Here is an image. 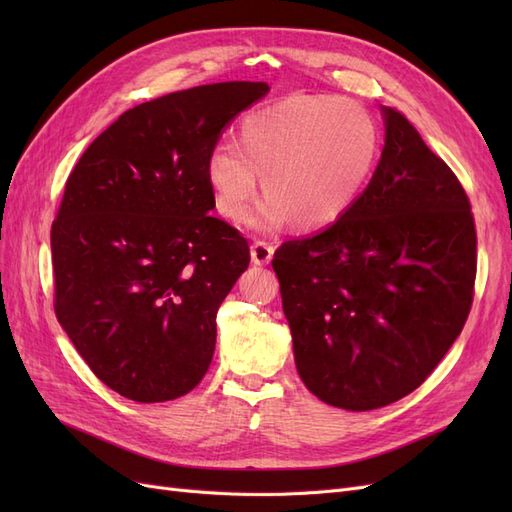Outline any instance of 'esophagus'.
Here are the masks:
<instances>
[{
  "label": "esophagus",
  "instance_id": "obj_1",
  "mask_svg": "<svg viewBox=\"0 0 512 512\" xmlns=\"http://www.w3.org/2000/svg\"><path fill=\"white\" fill-rule=\"evenodd\" d=\"M275 247L269 241H254L252 243V262L254 265H267L273 258Z\"/></svg>",
  "mask_w": 512,
  "mask_h": 512
}]
</instances>
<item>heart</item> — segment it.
<instances>
[{
	"label": "heart",
	"instance_id": "heart-1",
	"mask_svg": "<svg viewBox=\"0 0 512 512\" xmlns=\"http://www.w3.org/2000/svg\"><path fill=\"white\" fill-rule=\"evenodd\" d=\"M378 128L361 104L292 96L245 115L237 145H215L207 181L222 218L243 222L262 177L269 198L258 224L316 230L354 205L378 158Z\"/></svg>",
	"mask_w": 512,
	"mask_h": 512
}]
</instances>
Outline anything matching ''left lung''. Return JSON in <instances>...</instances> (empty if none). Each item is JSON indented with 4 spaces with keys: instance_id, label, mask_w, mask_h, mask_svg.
<instances>
[{
    "instance_id": "left-lung-1",
    "label": "left lung",
    "mask_w": 512,
    "mask_h": 512,
    "mask_svg": "<svg viewBox=\"0 0 512 512\" xmlns=\"http://www.w3.org/2000/svg\"><path fill=\"white\" fill-rule=\"evenodd\" d=\"M382 115L384 149L365 192L271 262L301 380L352 412L389 406L427 380L468 320L476 280L466 190L404 115Z\"/></svg>"
}]
</instances>
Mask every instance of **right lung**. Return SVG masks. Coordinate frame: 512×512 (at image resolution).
<instances>
[{"instance_id":"1","label":"right lung","mask_w":512,"mask_h":512,"mask_svg":"<svg viewBox=\"0 0 512 512\" xmlns=\"http://www.w3.org/2000/svg\"><path fill=\"white\" fill-rule=\"evenodd\" d=\"M267 83L175 91L123 113L66 181L51 228L55 316L89 369L141 404L203 380L250 245L209 211L207 158Z\"/></svg>"}]
</instances>
